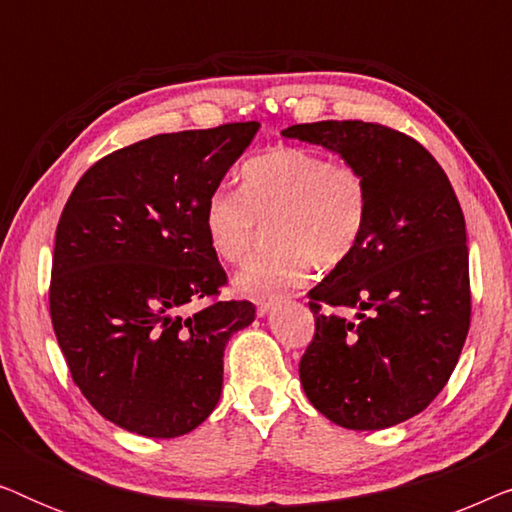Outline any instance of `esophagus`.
<instances>
[{
  "mask_svg": "<svg viewBox=\"0 0 512 512\" xmlns=\"http://www.w3.org/2000/svg\"><path fill=\"white\" fill-rule=\"evenodd\" d=\"M272 305H275V296H261V298H256V312L261 314V317H265V314L270 312Z\"/></svg>",
  "mask_w": 512,
  "mask_h": 512,
  "instance_id": "34e87169",
  "label": "esophagus"
}]
</instances>
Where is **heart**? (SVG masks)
Here are the masks:
<instances>
[{
  "instance_id": "b5f03b06",
  "label": "heart",
  "mask_w": 512,
  "mask_h": 512,
  "mask_svg": "<svg viewBox=\"0 0 512 512\" xmlns=\"http://www.w3.org/2000/svg\"><path fill=\"white\" fill-rule=\"evenodd\" d=\"M368 181L359 167L331 163L303 146H272L242 167V191L216 186L202 209L209 247L242 263L261 223L275 249L235 277L242 296H268L310 277L312 265L335 268L352 254L368 221Z\"/></svg>"
}]
</instances>
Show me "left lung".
Here are the masks:
<instances>
[{
  "label": "left lung",
  "mask_w": 512,
  "mask_h": 512,
  "mask_svg": "<svg viewBox=\"0 0 512 512\" xmlns=\"http://www.w3.org/2000/svg\"><path fill=\"white\" fill-rule=\"evenodd\" d=\"M282 135L359 167L370 195L356 249L307 293L314 338L300 359L305 396L345 429H389L443 391L466 342L464 212L436 158L387 125L319 121ZM321 306L354 309L357 319Z\"/></svg>",
  "instance_id": "8db88e82"
}]
</instances>
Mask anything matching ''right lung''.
Returning <instances> with one entry per match:
<instances>
[{"instance_id":"right-lung-1","label":"right lung","mask_w":512,"mask_h":512,"mask_svg":"<svg viewBox=\"0 0 512 512\" xmlns=\"http://www.w3.org/2000/svg\"><path fill=\"white\" fill-rule=\"evenodd\" d=\"M258 128L228 123L125 146L97 160L62 209L53 331L81 394L125 431L184 436L219 403L223 349L256 307L216 300L228 277L202 209ZM193 302L206 305L188 315Z\"/></svg>"}]
</instances>
